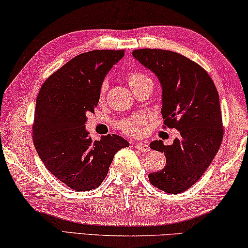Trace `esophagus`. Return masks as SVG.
Instances as JSON below:
<instances>
[{
  "label": "esophagus",
  "instance_id": "34e87169",
  "mask_svg": "<svg viewBox=\"0 0 248 248\" xmlns=\"http://www.w3.org/2000/svg\"><path fill=\"white\" fill-rule=\"evenodd\" d=\"M137 148H138L139 151L144 152V153H146V152L150 151V146H148L146 143H138L137 144Z\"/></svg>",
  "mask_w": 248,
  "mask_h": 248
}]
</instances>
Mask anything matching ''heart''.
I'll return each mask as SVG.
<instances>
[{
    "label": "heart",
    "instance_id": "b5f03b06",
    "mask_svg": "<svg viewBox=\"0 0 248 248\" xmlns=\"http://www.w3.org/2000/svg\"><path fill=\"white\" fill-rule=\"evenodd\" d=\"M125 80H127L129 87L131 88L133 92H136L140 88L145 87V85H152L153 87V81L150 76L146 75L145 73H142V71H133V73L127 76ZM107 88H108V85H107L106 81H104L100 89L101 98L104 97ZM146 121V115L142 114V112H138V114H134L133 116L119 120L117 123V127H118V129L123 130L124 132L130 134V136H138V134L143 132L144 125H145Z\"/></svg>",
    "mask_w": 248,
    "mask_h": 248
}]
</instances>
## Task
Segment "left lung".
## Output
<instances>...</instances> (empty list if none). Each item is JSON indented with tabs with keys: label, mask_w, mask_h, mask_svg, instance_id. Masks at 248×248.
Masks as SVG:
<instances>
[{
	"label": "left lung",
	"mask_w": 248,
	"mask_h": 248,
	"mask_svg": "<svg viewBox=\"0 0 248 248\" xmlns=\"http://www.w3.org/2000/svg\"><path fill=\"white\" fill-rule=\"evenodd\" d=\"M133 56L158 77L163 88V127L177 129L171 145L150 144L164 153L166 166L148 174L155 187L177 194L199 181L219 151L223 139L219 94L202 66L181 54L156 48L134 49Z\"/></svg>",
	"instance_id": "left-lung-1"
}]
</instances>
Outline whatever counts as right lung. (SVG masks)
<instances>
[{
  "mask_svg": "<svg viewBox=\"0 0 248 248\" xmlns=\"http://www.w3.org/2000/svg\"><path fill=\"white\" fill-rule=\"evenodd\" d=\"M124 49L82 53L53 73L40 89L32 138L49 172L76 191L101 186L117 152L129 143L117 134L92 141L85 130L88 112H94L106 74Z\"/></svg>",
  "mask_w": 248,
  "mask_h": 248,
  "instance_id": "1",
  "label": "right lung"
}]
</instances>
